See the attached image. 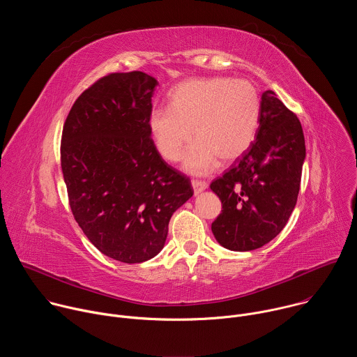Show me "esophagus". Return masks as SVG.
Returning <instances> with one entry per match:
<instances>
[{
  "instance_id": "1",
  "label": "esophagus",
  "mask_w": 357,
  "mask_h": 357,
  "mask_svg": "<svg viewBox=\"0 0 357 357\" xmlns=\"http://www.w3.org/2000/svg\"><path fill=\"white\" fill-rule=\"evenodd\" d=\"M192 188H193L195 195H199L200 192L208 189V183L203 182V181H192Z\"/></svg>"
}]
</instances>
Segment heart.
Masks as SVG:
<instances>
[{
  "label": "heart",
  "instance_id": "heart-1",
  "mask_svg": "<svg viewBox=\"0 0 357 357\" xmlns=\"http://www.w3.org/2000/svg\"><path fill=\"white\" fill-rule=\"evenodd\" d=\"M261 101L247 79L205 77L179 83L169 96V107L151 112L149 132L160 154L178 162L186 146L183 168L205 175L218 160L229 164L240 158L256 137Z\"/></svg>",
  "mask_w": 357,
  "mask_h": 357
}]
</instances>
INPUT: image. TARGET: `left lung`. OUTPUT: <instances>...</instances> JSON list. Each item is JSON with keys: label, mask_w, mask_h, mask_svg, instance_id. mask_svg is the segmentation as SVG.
<instances>
[{"label": "left lung", "mask_w": 357, "mask_h": 357, "mask_svg": "<svg viewBox=\"0 0 357 357\" xmlns=\"http://www.w3.org/2000/svg\"><path fill=\"white\" fill-rule=\"evenodd\" d=\"M256 139L211 189L222 200L212 223L220 245L250 251L270 243L285 227L298 199L305 138L298 117L273 90L261 96Z\"/></svg>", "instance_id": "8db88e82"}]
</instances>
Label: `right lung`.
Masks as SVG:
<instances>
[{
	"label": "right lung",
	"mask_w": 357,
	"mask_h": 357,
	"mask_svg": "<svg viewBox=\"0 0 357 357\" xmlns=\"http://www.w3.org/2000/svg\"><path fill=\"white\" fill-rule=\"evenodd\" d=\"M157 86L144 72L101 77L77 97L62 132L72 213L98 251L127 264L157 256L174 212L193 195L151 138Z\"/></svg>",
	"instance_id": "1"
}]
</instances>
